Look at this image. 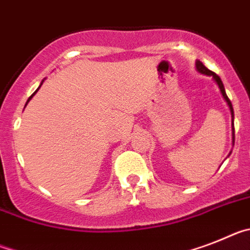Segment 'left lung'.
Here are the masks:
<instances>
[{"label": "left lung", "instance_id": "left-lung-1", "mask_svg": "<svg viewBox=\"0 0 250 250\" xmlns=\"http://www.w3.org/2000/svg\"><path fill=\"white\" fill-rule=\"evenodd\" d=\"M196 69L200 73L203 74H206V75H211L212 78H214V80L216 82V84L219 85V88H220V92L221 94H223V97H224V99L227 101L228 105H229V109H230V113H231V118H233V146H234V141H235V134H234V110H233V105H231V102H230V99L228 98L227 93H225V89H224V85H223V82H221V79L219 78V75H216L214 71L209 70V69L206 68L205 65L203 64L201 62H196Z\"/></svg>", "mask_w": 250, "mask_h": 250}]
</instances>
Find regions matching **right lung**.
Returning <instances> with one entry per match:
<instances>
[{
  "mask_svg": "<svg viewBox=\"0 0 250 250\" xmlns=\"http://www.w3.org/2000/svg\"><path fill=\"white\" fill-rule=\"evenodd\" d=\"M39 88H40V86H39ZM39 88H38V90H39ZM38 90H36V92H38ZM36 92H34V93H32V95H31V97H30V98H29V99H27V102H29V101H30V99H31V98H32V97H34V95H35V93H36ZM27 102H26V104H27Z\"/></svg>",
  "mask_w": 250,
  "mask_h": 250,
  "instance_id": "obj_1",
  "label": "right lung"
}]
</instances>
